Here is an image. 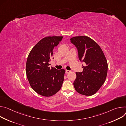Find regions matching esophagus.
Returning a JSON list of instances; mask_svg holds the SVG:
<instances>
[{
	"mask_svg": "<svg viewBox=\"0 0 126 126\" xmlns=\"http://www.w3.org/2000/svg\"><path fill=\"white\" fill-rule=\"evenodd\" d=\"M65 72H66V73H70L71 72V71H68V70H66L65 71Z\"/></svg>",
	"mask_w": 126,
	"mask_h": 126,
	"instance_id": "esophagus-1",
	"label": "esophagus"
}]
</instances>
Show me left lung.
Instances as JSON below:
<instances>
[{"label": "left lung", "mask_w": 126, "mask_h": 126, "mask_svg": "<svg viewBox=\"0 0 126 126\" xmlns=\"http://www.w3.org/2000/svg\"><path fill=\"white\" fill-rule=\"evenodd\" d=\"M71 42L77 48L79 58L85 62L82 72L76 73L74 82L76 91L85 95L96 93L105 82L108 73V63L105 54L95 41L87 36L72 37Z\"/></svg>", "instance_id": "8db88e82"}]
</instances>
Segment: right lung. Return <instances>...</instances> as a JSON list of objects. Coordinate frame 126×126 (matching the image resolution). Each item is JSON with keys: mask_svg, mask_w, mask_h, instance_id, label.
Returning a JSON list of instances; mask_svg holds the SVG:
<instances>
[{"mask_svg": "<svg viewBox=\"0 0 126 126\" xmlns=\"http://www.w3.org/2000/svg\"><path fill=\"white\" fill-rule=\"evenodd\" d=\"M63 36H47L34 46L27 57L26 74L32 88L39 94L50 96L61 89L65 71L50 68L53 50Z\"/></svg>", "mask_w": 126, "mask_h": 126, "instance_id": "obj_1", "label": "right lung"}]
</instances>
